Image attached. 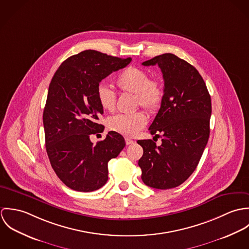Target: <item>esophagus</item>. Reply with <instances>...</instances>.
Here are the masks:
<instances>
[{"mask_svg":"<svg viewBox=\"0 0 249 249\" xmlns=\"http://www.w3.org/2000/svg\"><path fill=\"white\" fill-rule=\"evenodd\" d=\"M134 141L133 140H131V139H129V138H125V143L128 145V144H131V143H133Z\"/></svg>","mask_w":249,"mask_h":249,"instance_id":"esophagus-1","label":"esophagus"}]
</instances>
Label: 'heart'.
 I'll use <instances>...</instances> for the list:
<instances>
[{
  "instance_id": "heart-1",
  "label": "heart",
  "mask_w": 249,
  "mask_h": 249,
  "mask_svg": "<svg viewBox=\"0 0 249 249\" xmlns=\"http://www.w3.org/2000/svg\"><path fill=\"white\" fill-rule=\"evenodd\" d=\"M116 85L122 93L134 95L135 107H141L149 113L157 112L163 104L165 91L160 79L148 78L144 70L129 66L121 71L116 78ZM97 98L105 111L112 112L116 107V94L105 84L97 88ZM146 124L143 112L133 114H119L108 119L107 126L110 130L124 136H135Z\"/></svg>"
}]
</instances>
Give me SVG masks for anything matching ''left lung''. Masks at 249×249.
<instances>
[{"mask_svg":"<svg viewBox=\"0 0 249 249\" xmlns=\"http://www.w3.org/2000/svg\"><path fill=\"white\" fill-rule=\"evenodd\" d=\"M158 65L164 78V101L148 130L162 134L161 145L138 140L143 149L138 165L142 182L167 190L185 182L198 165L210 134L211 97L198 71L173 53L142 63Z\"/></svg>","mask_w":249,"mask_h":249,"instance_id":"obj_1","label":"left lung"}]
</instances>
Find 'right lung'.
<instances>
[{
  "instance_id": "right-lung-1",
  "label": "right lung",
  "mask_w": 249,
  "mask_h": 249,
  "mask_svg": "<svg viewBox=\"0 0 249 249\" xmlns=\"http://www.w3.org/2000/svg\"><path fill=\"white\" fill-rule=\"evenodd\" d=\"M130 61L87 50L67 58L52 78L43 113L46 150L56 176L71 190L102 188L108 180L109 160L125 145L114 131L96 144L90 136L105 129L98 123L104 114L97 98L100 82Z\"/></svg>"
}]
</instances>
